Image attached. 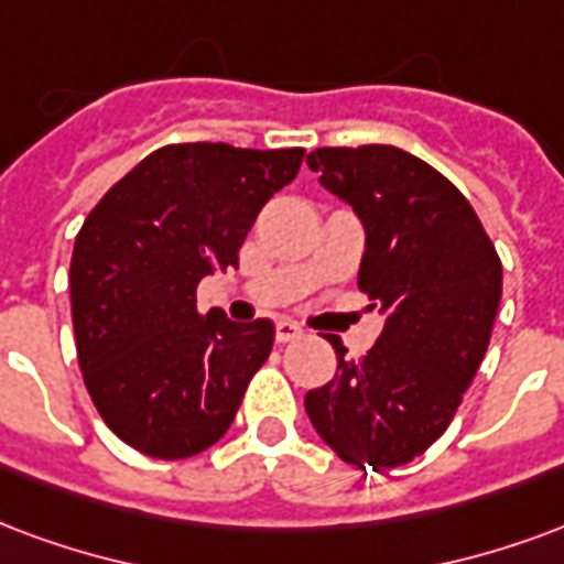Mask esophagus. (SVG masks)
<instances>
[{
    "mask_svg": "<svg viewBox=\"0 0 564 564\" xmlns=\"http://www.w3.org/2000/svg\"><path fill=\"white\" fill-rule=\"evenodd\" d=\"M274 337H278V344H290V340H299L302 337V328L290 319H278L274 325Z\"/></svg>",
    "mask_w": 564,
    "mask_h": 564,
    "instance_id": "obj_1",
    "label": "esophagus"
}]
</instances>
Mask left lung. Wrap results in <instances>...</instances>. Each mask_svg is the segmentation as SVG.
<instances>
[{
  "label": "left lung",
  "instance_id": "8db88e82",
  "mask_svg": "<svg viewBox=\"0 0 564 564\" xmlns=\"http://www.w3.org/2000/svg\"><path fill=\"white\" fill-rule=\"evenodd\" d=\"M307 166L365 227L358 286L386 325L361 361L332 340L337 373L304 394V410L344 463L403 466L445 433L481 367L502 262L466 197L415 154L316 149Z\"/></svg>",
  "mask_w": 564,
  "mask_h": 564
}]
</instances>
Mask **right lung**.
<instances>
[{
  "label": "right lung",
  "mask_w": 564,
  "mask_h": 564,
  "mask_svg": "<svg viewBox=\"0 0 564 564\" xmlns=\"http://www.w3.org/2000/svg\"><path fill=\"white\" fill-rule=\"evenodd\" d=\"M304 149L164 145L91 208L70 257L77 358L104 424L137 452L182 460L229 431L274 344L271 319L199 316L197 286L239 265L260 208Z\"/></svg>",
  "instance_id": "right-lung-1"
}]
</instances>
